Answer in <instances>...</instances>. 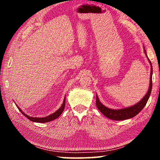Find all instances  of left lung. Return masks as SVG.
Segmentation results:
<instances>
[{
    "instance_id": "left-lung-1",
    "label": "left lung",
    "mask_w": 160,
    "mask_h": 160,
    "mask_svg": "<svg viewBox=\"0 0 160 160\" xmlns=\"http://www.w3.org/2000/svg\"><path fill=\"white\" fill-rule=\"evenodd\" d=\"M144 51L146 56L148 57L147 54H146L145 49L144 50ZM148 59L151 65L150 86H149L148 92L146 93L145 95L143 97V98L140 100L139 102H138L137 104H135L133 105V106H131L130 107L123 108V109H109V108L105 107L104 105H103L102 104L101 102L99 101V99L98 98V96H97V99H96L97 107L98 108V109L103 113V114L106 116V117L115 121L126 120V119H128V118L134 117L135 116H136L138 113H139L140 112H141V110L144 108V107L145 106L148 101L149 97H150L151 91H152V66L150 61L149 60L148 58Z\"/></svg>"
}]
</instances>
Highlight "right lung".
<instances>
[{"instance_id": "obj_1", "label": "right lung", "mask_w": 160, "mask_h": 160, "mask_svg": "<svg viewBox=\"0 0 160 160\" xmlns=\"http://www.w3.org/2000/svg\"><path fill=\"white\" fill-rule=\"evenodd\" d=\"M65 104H66V97H65V98L63 99V104H62V106L59 108V109L55 112L54 113H53L51 115H48V116H46V117H43V118H39V117H32V116H29L28 115H27L25 113H24L22 111L20 108H19L17 105L18 109L20 110V112L22 113V114L26 116L27 118H28L29 120H30L32 121H34V122H37V123H46V122H49V121H51L54 120V119H56L59 116H60L62 113H63V110H64V108H65Z\"/></svg>"}]
</instances>
